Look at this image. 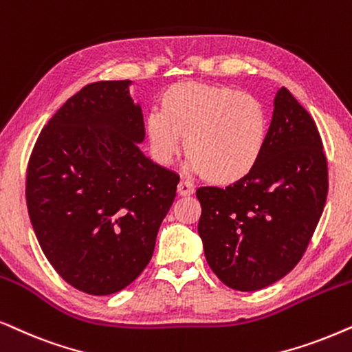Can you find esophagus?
<instances>
[{"mask_svg": "<svg viewBox=\"0 0 352 352\" xmlns=\"http://www.w3.org/2000/svg\"><path fill=\"white\" fill-rule=\"evenodd\" d=\"M177 191H179L180 196H190V195H193L195 188H193V185L190 184V182L182 180L180 184H179V186H177Z\"/></svg>", "mask_w": 352, "mask_h": 352, "instance_id": "obj_1", "label": "esophagus"}]
</instances>
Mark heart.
<instances>
[{
  "mask_svg": "<svg viewBox=\"0 0 352 352\" xmlns=\"http://www.w3.org/2000/svg\"><path fill=\"white\" fill-rule=\"evenodd\" d=\"M269 119L250 93L225 85L182 82L161 98V114L146 119V138L159 162H170L185 138L186 157L212 185L246 179L264 153Z\"/></svg>",
  "mask_w": 352,
  "mask_h": 352,
  "instance_id": "heart-1",
  "label": "heart"
}]
</instances>
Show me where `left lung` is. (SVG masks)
Returning a JSON list of instances; mask_svg holds the SVG:
<instances>
[{
	"label": "left lung",
	"mask_w": 352,
	"mask_h": 352,
	"mask_svg": "<svg viewBox=\"0 0 352 352\" xmlns=\"http://www.w3.org/2000/svg\"><path fill=\"white\" fill-rule=\"evenodd\" d=\"M329 167L311 114L280 88L259 164L225 188L201 186L198 232L206 261L238 292H257L292 272L325 208Z\"/></svg>",
	"instance_id": "obj_1"
}]
</instances>
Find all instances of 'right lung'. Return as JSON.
<instances>
[{
	"label": "right lung",
	"mask_w": 352,
	"mask_h": 352,
	"mask_svg": "<svg viewBox=\"0 0 352 352\" xmlns=\"http://www.w3.org/2000/svg\"><path fill=\"white\" fill-rule=\"evenodd\" d=\"M129 85L95 82L69 98L27 166V208L46 259L95 296L120 292L144 270L180 182L140 151L143 114Z\"/></svg>",
	"instance_id": "1"
}]
</instances>
